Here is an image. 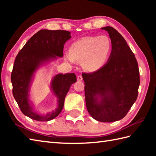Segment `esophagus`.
I'll list each match as a JSON object with an SVG mask.
<instances>
[{
    "label": "esophagus",
    "mask_w": 156,
    "mask_h": 156,
    "mask_svg": "<svg viewBox=\"0 0 156 156\" xmlns=\"http://www.w3.org/2000/svg\"><path fill=\"white\" fill-rule=\"evenodd\" d=\"M77 80L78 81H82V76L81 75H79L77 77Z\"/></svg>",
    "instance_id": "obj_1"
}]
</instances>
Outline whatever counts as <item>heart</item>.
I'll list each match as a JSON object with an SVG mask.
<instances>
[{
  "instance_id": "heart-1",
  "label": "heart",
  "mask_w": 156,
  "mask_h": 156,
  "mask_svg": "<svg viewBox=\"0 0 156 156\" xmlns=\"http://www.w3.org/2000/svg\"><path fill=\"white\" fill-rule=\"evenodd\" d=\"M111 50V42L107 36H89L73 43L65 59L72 64L75 60L82 61L85 70L93 72L106 64Z\"/></svg>"
}]
</instances>
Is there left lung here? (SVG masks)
I'll return each mask as SVG.
<instances>
[{
    "label": "left lung",
    "instance_id": "left-lung-1",
    "mask_svg": "<svg viewBox=\"0 0 156 156\" xmlns=\"http://www.w3.org/2000/svg\"><path fill=\"white\" fill-rule=\"evenodd\" d=\"M111 40L112 50L103 67L82 73L85 100L91 117L100 122L121 120L137 100L140 84L137 62L123 37L112 27H102Z\"/></svg>",
    "mask_w": 156,
    "mask_h": 156
}]
</instances>
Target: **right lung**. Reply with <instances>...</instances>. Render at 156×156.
<instances>
[{
	"instance_id": "right-lung-1",
	"label": "right lung",
	"mask_w": 156,
	"mask_h": 156,
	"mask_svg": "<svg viewBox=\"0 0 156 156\" xmlns=\"http://www.w3.org/2000/svg\"><path fill=\"white\" fill-rule=\"evenodd\" d=\"M70 38L68 31L41 29L29 39L16 55L11 76L12 94L23 113L34 120L48 121L57 117L64 107L69 88L76 82L74 73L55 75L51 82V90L58 98V107L44 115L34 111L29 93L35 72L41 66L63 57L64 45Z\"/></svg>"
}]
</instances>
